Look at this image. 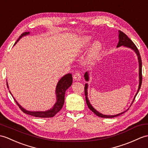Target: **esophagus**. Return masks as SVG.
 <instances>
[{"label":"esophagus","mask_w":148,"mask_h":148,"mask_svg":"<svg viewBox=\"0 0 148 148\" xmlns=\"http://www.w3.org/2000/svg\"><path fill=\"white\" fill-rule=\"evenodd\" d=\"M73 78L74 79L75 81H80L81 76L79 73H75L74 75H73Z\"/></svg>","instance_id":"esophagus-1"}]
</instances>
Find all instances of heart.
Here are the masks:
<instances>
[{
    "label": "heart",
    "instance_id": "b5f03b06",
    "mask_svg": "<svg viewBox=\"0 0 148 148\" xmlns=\"http://www.w3.org/2000/svg\"><path fill=\"white\" fill-rule=\"evenodd\" d=\"M92 40V38L91 36L86 35L82 36L80 40L79 43L78 44L77 48V51L81 52V51L86 49L88 46L90 45ZM101 49L102 43L99 41H95L91 46L90 52H89L88 54V60L91 62L97 59L101 52Z\"/></svg>",
    "mask_w": 148,
    "mask_h": 148
}]
</instances>
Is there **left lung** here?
Returning <instances> with one entry per match:
<instances>
[{
    "mask_svg": "<svg viewBox=\"0 0 148 148\" xmlns=\"http://www.w3.org/2000/svg\"><path fill=\"white\" fill-rule=\"evenodd\" d=\"M127 47L129 48V49H130L131 50H132L134 52L136 53L137 56V59H138V62H139V87H138V90L137 91L136 94L134 96V98L132 103L134 102L135 99V98L137 96V93L140 90V86H141V83H142V60H141V58H140V56L139 53V51L137 49V48L136 47V46L135 45V44L132 42V41L130 40L129 38L124 33H123L121 31H119V43L117 46L116 47ZM84 77L86 81H89L90 80V73L89 72L87 71L86 72ZM88 84L86 83L85 86H84V93H85V96H86V103L88 105V108H90L91 110L94 113H95L96 115L97 116H99V117H102V118H113V117H116V116H119L122 115V113H125V112H127L129 110V108L127 110L121 112L120 113H118L116 115H104L102 114L100 112H99L98 111H97L93 106H92V105L90 103V100L88 98Z\"/></svg>",
    "mask_w": 148,
    "mask_h": 148,
    "instance_id": "obj_1",
    "label": "left lung"
}]
</instances>
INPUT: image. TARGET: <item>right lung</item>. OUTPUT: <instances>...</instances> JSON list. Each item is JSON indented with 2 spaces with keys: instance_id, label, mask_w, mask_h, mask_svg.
I'll list each match as a JSON object with an SVG mask.
<instances>
[{
  "instance_id": "add662e5",
  "label": "right lung",
  "mask_w": 148,
  "mask_h": 148,
  "mask_svg": "<svg viewBox=\"0 0 148 148\" xmlns=\"http://www.w3.org/2000/svg\"><path fill=\"white\" fill-rule=\"evenodd\" d=\"M29 32H25L21 34V35L19 36L18 40L16 41V42L14 45V46L17 43V42L22 37L29 35ZM73 83V76H72V74L69 73L67 74L63 77L60 78V79L57 82V84L56 86V102L55 103L53 106L51 107V108L48 110L46 111H29L25 109L23 107H22L21 105L19 104V103L16 100V99L14 98L12 96L11 92L9 91L10 93L11 94L12 97L14 99L15 101L16 102L17 105L19 106L20 109L25 113H26L27 115H30L35 116V117H40V118H49V117H53L55 115H56L57 113L59 112L60 110L62 108V106L64 103V98H65V93H66V91L67 89L69 88ZM7 86H8V88H9L8 83L7 82Z\"/></svg>"
}]
</instances>
